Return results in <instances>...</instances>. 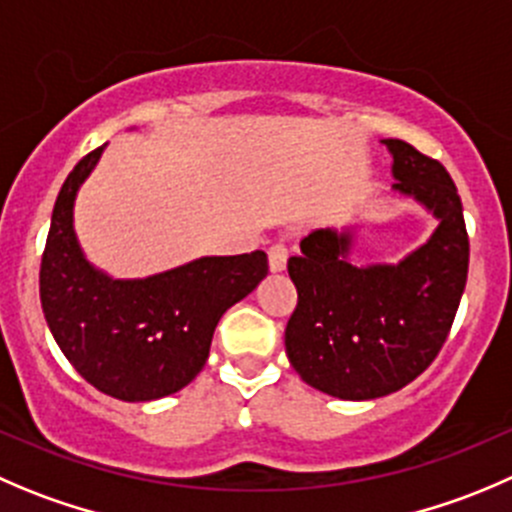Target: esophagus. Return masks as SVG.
<instances>
[{"instance_id": "1", "label": "esophagus", "mask_w": 512, "mask_h": 512, "mask_svg": "<svg viewBox=\"0 0 512 512\" xmlns=\"http://www.w3.org/2000/svg\"><path fill=\"white\" fill-rule=\"evenodd\" d=\"M267 262H270V272H282L287 267V247L272 245L267 250Z\"/></svg>"}]
</instances>
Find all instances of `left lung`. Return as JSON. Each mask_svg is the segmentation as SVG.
Here are the masks:
<instances>
[{
	"label": "left lung",
	"mask_w": 512,
	"mask_h": 512,
	"mask_svg": "<svg viewBox=\"0 0 512 512\" xmlns=\"http://www.w3.org/2000/svg\"><path fill=\"white\" fill-rule=\"evenodd\" d=\"M393 155L395 192L438 217L433 237L398 265L347 260L352 232L315 230L287 260L297 307L285 347L297 375L340 400H375L405 388L448 340L468 280L463 202L448 170L403 140Z\"/></svg>",
	"instance_id": "1"
}]
</instances>
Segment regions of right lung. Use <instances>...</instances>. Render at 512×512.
<instances>
[{
	"instance_id": "1",
	"label": "right lung",
	"mask_w": 512,
	"mask_h": 512,
	"mask_svg": "<svg viewBox=\"0 0 512 512\" xmlns=\"http://www.w3.org/2000/svg\"><path fill=\"white\" fill-rule=\"evenodd\" d=\"M102 150L82 157L59 190L39 267V297L74 370L99 393L145 403L195 380L220 317L265 280L267 255L200 257L145 280H112L94 270L74 235L72 210Z\"/></svg>"
}]
</instances>
